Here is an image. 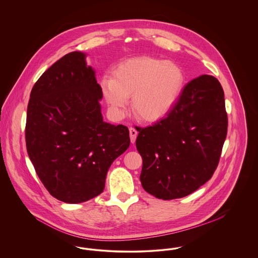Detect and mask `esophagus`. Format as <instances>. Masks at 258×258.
Masks as SVG:
<instances>
[{
    "mask_svg": "<svg viewBox=\"0 0 258 258\" xmlns=\"http://www.w3.org/2000/svg\"><path fill=\"white\" fill-rule=\"evenodd\" d=\"M137 134H138V133H137V131L135 130V127H130V136H131V141H132V143H135Z\"/></svg>",
    "mask_w": 258,
    "mask_h": 258,
    "instance_id": "esophagus-1",
    "label": "esophagus"
}]
</instances>
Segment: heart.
<instances>
[{
  "label": "heart",
  "instance_id": "obj_1",
  "mask_svg": "<svg viewBox=\"0 0 258 258\" xmlns=\"http://www.w3.org/2000/svg\"><path fill=\"white\" fill-rule=\"evenodd\" d=\"M184 82V73L175 62L142 56L119 64L113 77H104L100 85L114 113H121L127 98L133 97L135 115L145 121H156L171 109Z\"/></svg>",
  "mask_w": 258,
  "mask_h": 258
}]
</instances>
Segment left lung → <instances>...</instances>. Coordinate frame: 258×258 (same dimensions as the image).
<instances>
[{
  "mask_svg": "<svg viewBox=\"0 0 258 258\" xmlns=\"http://www.w3.org/2000/svg\"><path fill=\"white\" fill-rule=\"evenodd\" d=\"M227 124L219 80L203 74L188 82L166 117L138 130L143 188L163 200L196 191L217 169Z\"/></svg>",
  "mask_w": 258,
  "mask_h": 258,
  "instance_id": "1",
  "label": "left lung"
}]
</instances>
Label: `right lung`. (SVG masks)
Returning <instances> with one entry per match:
<instances>
[{"label":"right lung","instance_id":"add662e5","mask_svg":"<svg viewBox=\"0 0 258 258\" xmlns=\"http://www.w3.org/2000/svg\"><path fill=\"white\" fill-rule=\"evenodd\" d=\"M86 55L74 51L33 87L25 127L29 158L50 195L81 203L104 189L112 162L130 146V132L102 120V90Z\"/></svg>","mask_w":258,"mask_h":258}]
</instances>
